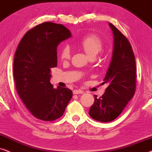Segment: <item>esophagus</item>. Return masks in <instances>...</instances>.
<instances>
[{"label": "esophagus", "mask_w": 152, "mask_h": 152, "mask_svg": "<svg viewBox=\"0 0 152 152\" xmlns=\"http://www.w3.org/2000/svg\"><path fill=\"white\" fill-rule=\"evenodd\" d=\"M83 91L80 90H74L73 91V94H83Z\"/></svg>", "instance_id": "34e87169"}]
</instances>
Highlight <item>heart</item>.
I'll use <instances>...</instances> for the list:
<instances>
[{
    "mask_svg": "<svg viewBox=\"0 0 152 152\" xmlns=\"http://www.w3.org/2000/svg\"><path fill=\"white\" fill-rule=\"evenodd\" d=\"M77 45L90 58H94L103 49L102 39L98 35L94 34L85 36L78 42ZM60 56L62 60L69 59L71 50L69 46L63 45L62 46L60 50Z\"/></svg>",
    "mask_w": 152,
    "mask_h": 152,
    "instance_id": "heart-1",
    "label": "heart"
}]
</instances>
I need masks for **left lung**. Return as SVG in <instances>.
<instances>
[{"instance_id":"1","label":"left lung","mask_w":152,"mask_h":152,"mask_svg":"<svg viewBox=\"0 0 152 152\" xmlns=\"http://www.w3.org/2000/svg\"><path fill=\"white\" fill-rule=\"evenodd\" d=\"M114 35V48L110 66L102 83H108L104 94L97 99L89 114L102 122L114 120L134 96L136 89V64L129 40L115 26L110 23Z\"/></svg>"}]
</instances>
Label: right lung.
<instances>
[{
    "label": "right lung",
    "mask_w": 152,
    "mask_h": 152,
    "mask_svg": "<svg viewBox=\"0 0 152 152\" xmlns=\"http://www.w3.org/2000/svg\"><path fill=\"white\" fill-rule=\"evenodd\" d=\"M71 36L62 24L44 22L26 32L15 52L16 89L26 108L39 120L59 119L72 97L69 88L54 89L50 83V69L57 66V46Z\"/></svg>",
    "instance_id": "obj_1"
}]
</instances>
